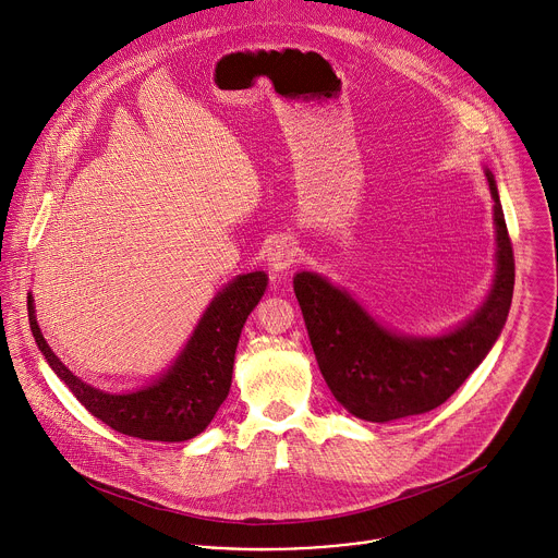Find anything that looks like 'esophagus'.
Listing matches in <instances>:
<instances>
[{
	"label": "esophagus",
	"mask_w": 558,
	"mask_h": 558,
	"mask_svg": "<svg viewBox=\"0 0 558 558\" xmlns=\"http://www.w3.org/2000/svg\"><path fill=\"white\" fill-rule=\"evenodd\" d=\"M267 263L278 274L291 269L298 263V250L291 243V238H276L267 250Z\"/></svg>",
	"instance_id": "1"
}]
</instances>
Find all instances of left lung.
<instances>
[{"label":"left lung","instance_id":"left-lung-1","mask_svg":"<svg viewBox=\"0 0 558 558\" xmlns=\"http://www.w3.org/2000/svg\"><path fill=\"white\" fill-rule=\"evenodd\" d=\"M495 201L497 271L486 302L450 333L400 336L379 323L327 278L300 271L293 291L320 373L336 400L366 422L428 413L482 364L497 342L512 304L514 256L497 183L486 170Z\"/></svg>","mask_w":558,"mask_h":558}]
</instances>
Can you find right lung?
<instances>
[{
  "label": "right lung",
  "instance_id": "1",
  "mask_svg": "<svg viewBox=\"0 0 558 558\" xmlns=\"http://www.w3.org/2000/svg\"><path fill=\"white\" fill-rule=\"evenodd\" d=\"M267 289V274L233 278L211 300L177 362L149 386L112 395L70 373L41 336L28 298V320L48 366L82 407L112 430L147 441H185L201 435L225 402L231 386L238 338Z\"/></svg>",
  "mask_w": 558,
  "mask_h": 558
}]
</instances>
